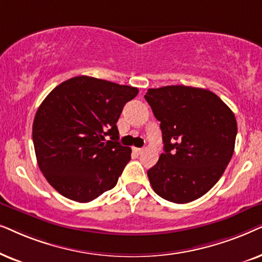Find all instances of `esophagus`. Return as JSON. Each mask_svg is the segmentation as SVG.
Returning <instances> with one entry per match:
<instances>
[{
	"mask_svg": "<svg viewBox=\"0 0 262 262\" xmlns=\"http://www.w3.org/2000/svg\"><path fill=\"white\" fill-rule=\"evenodd\" d=\"M133 152L137 153V155H141V153L144 152V149H142V148H138V147H133Z\"/></svg>",
	"mask_w": 262,
	"mask_h": 262,
	"instance_id": "obj_1",
	"label": "esophagus"
}]
</instances>
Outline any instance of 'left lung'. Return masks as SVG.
Segmentation results:
<instances>
[{
  "label": "left lung",
  "instance_id": "1",
  "mask_svg": "<svg viewBox=\"0 0 262 262\" xmlns=\"http://www.w3.org/2000/svg\"><path fill=\"white\" fill-rule=\"evenodd\" d=\"M145 99L160 122L164 144L147 171L153 190L175 204L196 200L218 182L231 159L235 115L217 95L198 87L149 89Z\"/></svg>",
  "mask_w": 262,
  "mask_h": 262
}]
</instances>
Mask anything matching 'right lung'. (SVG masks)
Segmentation results:
<instances>
[{
  "mask_svg": "<svg viewBox=\"0 0 262 262\" xmlns=\"http://www.w3.org/2000/svg\"><path fill=\"white\" fill-rule=\"evenodd\" d=\"M138 93L137 87L81 75L43 100L33 121L34 151L40 171L61 195L90 202L116 186L132 153L117 141L116 123Z\"/></svg>",
  "mask_w": 262,
  "mask_h": 262,
  "instance_id": "obj_1",
  "label": "right lung"
}]
</instances>
